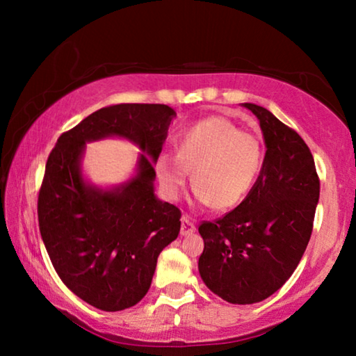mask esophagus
<instances>
[{
  "instance_id": "1",
  "label": "esophagus",
  "mask_w": 356,
  "mask_h": 356,
  "mask_svg": "<svg viewBox=\"0 0 356 356\" xmlns=\"http://www.w3.org/2000/svg\"><path fill=\"white\" fill-rule=\"evenodd\" d=\"M196 231V226H195V221H193L188 215H184L182 216V226H180V234L182 236H190Z\"/></svg>"
}]
</instances>
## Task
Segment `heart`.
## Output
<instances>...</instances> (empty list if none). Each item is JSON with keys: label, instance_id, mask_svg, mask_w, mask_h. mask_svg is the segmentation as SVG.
<instances>
[{"label": "heart", "instance_id": "obj_1", "mask_svg": "<svg viewBox=\"0 0 356 356\" xmlns=\"http://www.w3.org/2000/svg\"><path fill=\"white\" fill-rule=\"evenodd\" d=\"M177 152H161L155 174L165 195L176 200L193 170L195 200L216 210L236 207L248 195L262 165L254 135L240 130L225 116H212L180 134Z\"/></svg>", "mask_w": 356, "mask_h": 356}]
</instances>
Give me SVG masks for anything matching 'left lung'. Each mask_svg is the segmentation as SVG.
Returning a JSON list of instances; mask_svg holds the SVG:
<instances>
[{"label":"left lung","instance_id":"left-lung-1","mask_svg":"<svg viewBox=\"0 0 356 356\" xmlns=\"http://www.w3.org/2000/svg\"><path fill=\"white\" fill-rule=\"evenodd\" d=\"M243 105L261 124L267 146L262 170L236 209L201 222L197 262L206 286L234 305L268 298L291 278L311 238L321 193L303 138L267 108Z\"/></svg>","mask_w":356,"mask_h":356}]
</instances>
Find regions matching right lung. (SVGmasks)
<instances>
[{"label": "right lung", "mask_w": 356, "mask_h": 356, "mask_svg": "<svg viewBox=\"0 0 356 356\" xmlns=\"http://www.w3.org/2000/svg\"><path fill=\"white\" fill-rule=\"evenodd\" d=\"M176 111L160 104L100 108L58 138L38 200L40 236L61 281L102 311H122L147 293L165 246L180 231V210L154 193L155 159ZM127 137L140 146L137 176L113 191L83 182L89 140Z\"/></svg>", "instance_id": "obj_1"}]
</instances>
